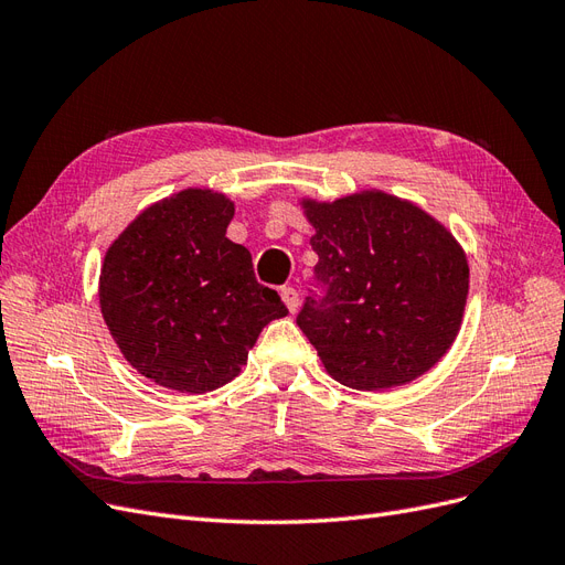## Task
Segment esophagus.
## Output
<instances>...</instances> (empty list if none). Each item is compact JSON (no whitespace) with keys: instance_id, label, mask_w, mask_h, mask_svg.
I'll list each match as a JSON object with an SVG mask.
<instances>
[{"instance_id":"esophagus-1","label":"esophagus","mask_w":565,"mask_h":565,"mask_svg":"<svg viewBox=\"0 0 565 565\" xmlns=\"http://www.w3.org/2000/svg\"><path fill=\"white\" fill-rule=\"evenodd\" d=\"M280 297L287 303V309L297 313V309H299V292H297V289L295 287H280Z\"/></svg>"}]
</instances>
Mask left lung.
Returning a JSON list of instances; mask_svg holds the SVG:
<instances>
[{
	"instance_id": "8db88e82",
	"label": "left lung",
	"mask_w": 565,
	"mask_h": 565,
	"mask_svg": "<svg viewBox=\"0 0 565 565\" xmlns=\"http://www.w3.org/2000/svg\"><path fill=\"white\" fill-rule=\"evenodd\" d=\"M316 278L297 324L324 372L358 391L415 382L450 351L465 318L469 262L457 237L415 202L377 188L301 198Z\"/></svg>"
}]
</instances>
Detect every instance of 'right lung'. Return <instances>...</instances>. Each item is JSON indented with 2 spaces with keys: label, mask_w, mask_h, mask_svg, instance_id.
I'll return each mask as SVG.
<instances>
[{
  "label": "right lung",
  "mask_w": 565,
  "mask_h": 565,
  "mask_svg": "<svg viewBox=\"0 0 565 565\" xmlns=\"http://www.w3.org/2000/svg\"><path fill=\"white\" fill-rule=\"evenodd\" d=\"M233 214L224 193L183 188L148 204L106 249L100 313L127 363L164 388L228 384L266 324L289 313L256 282L247 247L226 237Z\"/></svg>",
  "instance_id": "right-lung-1"
}]
</instances>
